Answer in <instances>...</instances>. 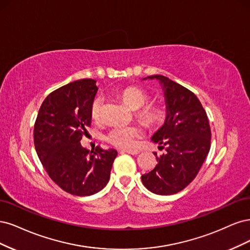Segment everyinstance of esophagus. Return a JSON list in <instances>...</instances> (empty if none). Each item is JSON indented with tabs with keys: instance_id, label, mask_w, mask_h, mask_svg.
I'll return each mask as SVG.
<instances>
[{
	"instance_id": "obj_1",
	"label": "esophagus",
	"mask_w": 250,
	"mask_h": 250,
	"mask_svg": "<svg viewBox=\"0 0 250 250\" xmlns=\"http://www.w3.org/2000/svg\"><path fill=\"white\" fill-rule=\"evenodd\" d=\"M124 151L126 152V154H130V155H133V156L140 154V150H138V149H125Z\"/></svg>"
}]
</instances>
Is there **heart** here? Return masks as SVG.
<instances>
[{
  "label": "heart",
  "mask_w": 250,
  "mask_h": 250,
  "mask_svg": "<svg viewBox=\"0 0 250 250\" xmlns=\"http://www.w3.org/2000/svg\"><path fill=\"white\" fill-rule=\"evenodd\" d=\"M119 98L122 99L128 107L136 111V116L144 125L154 127L162 124L165 116L164 109L157 104H147L149 95L146 91L139 87L128 86L119 90ZM103 107V100L95 98L90 104V115L93 120L99 119ZM142 131L137 125H115L109 130L106 139L112 146L120 148H130L134 146L136 138L141 135Z\"/></svg>",
  "instance_id": "heart-1"
}]
</instances>
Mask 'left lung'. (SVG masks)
<instances>
[{
    "mask_svg": "<svg viewBox=\"0 0 250 250\" xmlns=\"http://www.w3.org/2000/svg\"><path fill=\"white\" fill-rule=\"evenodd\" d=\"M146 79H157L163 86L166 119L151 140L166 152L160 157L154 152L158 164L141 180L155 194L171 195L195 179L211 147V128L203 104L192 91L161 75Z\"/></svg>",
    "mask_w": 250,
    "mask_h": 250,
    "instance_id": "left-lung-1",
    "label": "left lung"
}]
</instances>
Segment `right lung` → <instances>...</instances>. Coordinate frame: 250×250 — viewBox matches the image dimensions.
<instances>
[{
  "label": "right lung",
  "mask_w": 250,
  "mask_h": 250,
  "mask_svg": "<svg viewBox=\"0 0 250 250\" xmlns=\"http://www.w3.org/2000/svg\"><path fill=\"white\" fill-rule=\"evenodd\" d=\"M96 81L83 79L64 85L46 96L34 125V144L50 178L65 192L89 196L110 179L115 149L96 146L89 151L80 141L91 125L90 104Z\"/></svg>",
  "instance_id": "add662e5"
}]
</instances>
